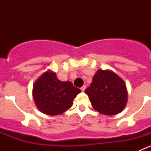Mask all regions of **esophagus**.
<instances>
[{"instance_id":"obj_1","label":"esophagus","mask_w":151,"mask_h":151,"mask_svg":"<svg viewBox=\"0 0 151 151\" xmlns=\"http://www.w3.org/2000/svg\"><path fill=\"white\" fill-rule=\"evenodd\" d=\"M85 88H86V85H83V86L81 88V90H82V91H85Z\"/></svg>"}]
</instances>
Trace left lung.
Returning a JSON list of instances; mask_svg holds the SVG:
<instances>
[{
	"label": "left lung",
	"mask_w": 151,
	"mask_h": 151,
	"mask_svg": "<svg viewBox=\"0 0 151 151\" xmlns=\"http://www.w3.org/2000/svg\"><path fill=\"white\" fill-rule=\"evenodd\" d=\"M85 92L93 108L104 115L118 114L127 104L128 91L125 82L110 69H98L90 87Z\"/></svg>",
	"instance_id": "8db88e82"
}]
</instances>
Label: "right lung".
<instances>
[{
    "mask_svg": "<svg viewBox=\"0 0 151 151\" xmlns=\"http://www.w3.org/2000/svg\"><path fill=\"white\" fill-rule=\"evenodd\" d=\"M81 90L71 82H62L56 73L47 70L33 85L35 104L41 113L49 116L62 114L73 106L74 98Z\"/></svg>",
    "mask_w": 151,
    "mask_h": 151,
    "instance_id": "obj_1",
    "label": "right lung"
}]
</instances>
